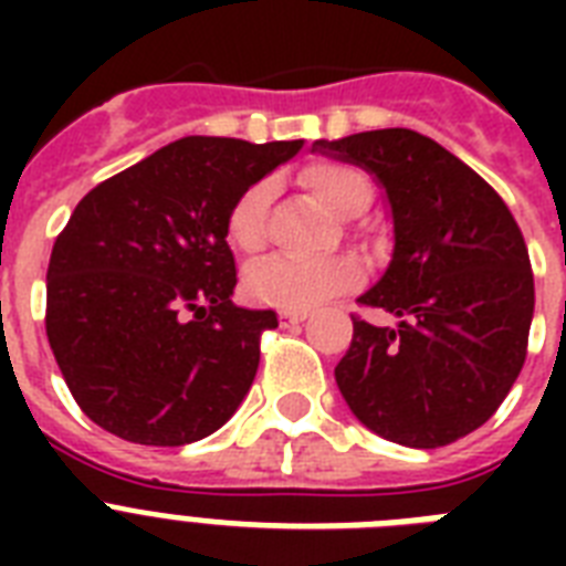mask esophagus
<instances>
[{"label": "esophagus", "instance_id": "34e87169", "mask_svg": "<svg viewBox=\"0 0 566 566\" xmlns=\"http://www.w3.org/2000/svg\"><path fill=\"white\" fill-rule=\"evenodd\" d=\"M279 319H282V326H293V323H302V319H308V311L282 308V311H279Z\"/></svg>", "mask_w": 566, "mask_h": 566}]
</instances>
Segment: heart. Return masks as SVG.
<instances>
[{
  "instance_id": "b5f03b06",
  "label": "heart",
  "mask_w": 566,
  "mask_h": 566,
  "mask_svg": "<svg viewBox=\"0 0 566 566\" xmlns=\"http://www.w3.org/2000/svg\"><path fill=\"white\" fill-rule=\"evenodd\" d=\"M302 185L335 217H355L370 202V181L349 164H311L302 172ZM266 205H270L266 181L252 185L247 193H240L238 202L231 205L226 234H229L231 247L243 255H255L258 249L264 247ZM361 279L364 270L353 255L317 258V261L273 255L249 266L243 275V291L249 300L264 302L273 308L296 311L314 308L337 293L353 291L361 284Z\"/></svg>"
}]
</instances>
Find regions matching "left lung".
Wrapping results in <instances>:
<instances>
[{
    "instance_id": "left-lung-1",
    "label": "left lung",
    "mask_w": 566,
    "mask_h": 566,
    "mask_svg": "<svg viewBox=\"0 0 566 566\" xmlns=\"http://www.w3.org/2000/svg\"><path fill=\"white\" fill-rule=\"evenodd\" d=\"M385 188L394 255L353 317L335 367L349 411L385 440L438 449L493 417L526 361L535 279L509 205L461 158L411 128L317 140Z\"/></svg>"
}]
</instances>
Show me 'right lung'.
<instances>
[{
  "mask_svg": "<svg viewBox=\"0 0 566 566\" xmlns=\"http://www.w3.org/2000/svg\"><path fill=\"white\" fill-rule=\"evenodd\" d=\"M302 140L181 137L75 205L46 273V337L96 426L144 447L208 438L258 373L273 311L231 302V205Z\"/></svg>",
  "mask_w": 566,
  "mask_h": 566,
  "instance_id": "right-lung-1",
  "label": "right lung"
}]
</instances>
